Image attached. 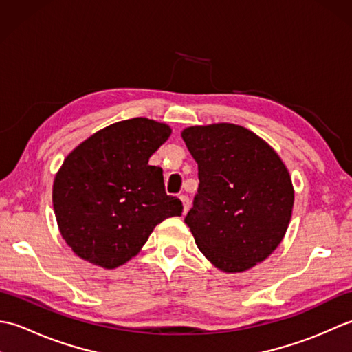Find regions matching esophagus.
I'll list each match as a JSON object with an SVG mask.
<instances>
[{
    "mask_svg": "<svg viewBox=\"0 0 352 352\" xmlns=\"http://www.w3.org/2000/svg\"><path fill=\"white\" fill-rule=\"evenodd\" d=\"M180 199H182V203H183V212L188 213L189 207H190V199H189V197H188V195H182Z\"/></svg>",
    "mask_w": 352,
    "mask_h": 352,
    "instance_id": "obj_1",
    "label": "esophagus"
}]
</instances>
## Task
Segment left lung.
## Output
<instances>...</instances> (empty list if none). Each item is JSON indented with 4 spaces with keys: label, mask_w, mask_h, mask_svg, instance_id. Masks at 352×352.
Here are the masks:
<instances>
[{
    "label": "left lung",
    "mask_w": 352,
    "mask_h": 352,
    "mask_svg": "<svg viewBox=\"0 0 352 352\" xmlns=\"http://www.w3.org/2000/svg\"><path fill=\"white\" fill-rule=\"evenodd\" d=\"M182 136L198 163V192L184 222L199 251L226 272L263 261L283 241L294 208L278 154L234 124L190 126Z\"/></svg>",
    "instance_id": "obj_1"
}]
</instances>
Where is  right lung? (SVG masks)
Returning <instances> with one entry per match:
<instances>
[{
    "instance_id": "1",
    "label": "right lung",
    "mask_w": 352,
    "mask_h": 352,
    "mask_svg": "<svg viewBox=\"0 0 352 352\" xmlns=\"http://www.w3.org/2000/svg\"><path fill=\"white\" fill-rule=\"evenodd\" d=\"M169 134L168 125L133 118L95 133L66 157L52 204L78 257L118 267L136 256L157 223L182 216V201L164 192L162 168L148 164Z\"/></svg>"
}]
</instances>
